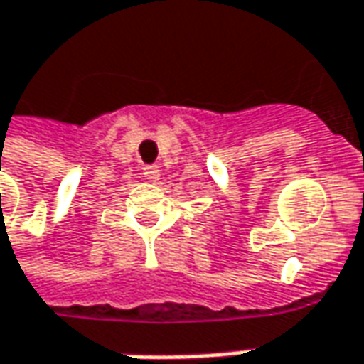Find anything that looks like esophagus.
I'll return each mask as SVG.
<instances>
[{
	"label": "esophagus",
	"mask_w": 364,
	"mask_h": 364,
	"mask_svg": "<svg viewBox=\"0 0 364 364\" xmlns=\"http://www.w3.org/2000/svg\"><path fill=\"white\" fill-rule=\"evenodd\" d=\"M144 178L148 180V182H158L160 176H162V170H160V166H146L142 170Z\"/></svg>",
	"instance_id": "esophagus-1"
}]
</instances>
